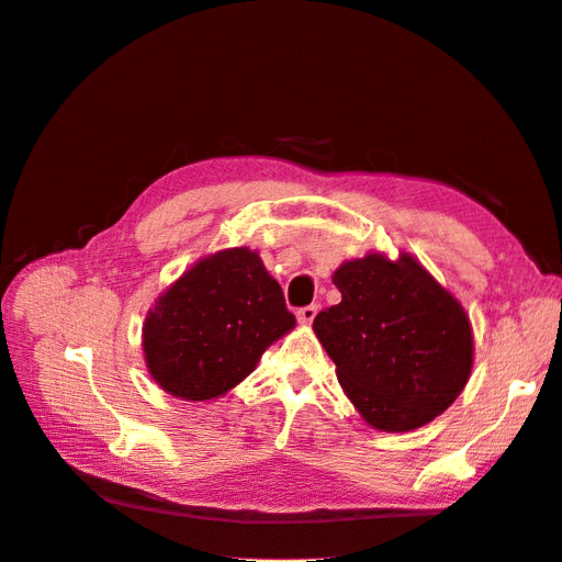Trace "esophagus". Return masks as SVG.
I'll use <instances>...</instances> for the list:
<instances>
[{
    "label": "esophagus",
    "mask_w": 562,
    "mask_h": 562,
    "mask_svg": "<svg viewBox=\"0 0 562 562\" xmlns=\"http://www.w3.org/2000/svg\"><path fill=\"white\" fill-rule=\"evenodd\" d=\"M315 313H318V306L311 304V306L299 308V311H296V318H299V323H301V325H311V323H313V318H315Z\"/></svg>",
    "instance_id": "esophagus-1"
}]
</instances>
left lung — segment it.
I'll return each mask as SVG.
<instances>
[{
	"label": "left lung",
	"instance_id": "obj_1",
	"mask_svg": "<svg viewBox=\"0 0 562 562\" xmlns=\"http://www.w3.org/2000/svg\"><path fill=\"white\" fill-rule=\"evenodd\" d=\"M337 306L315 315L313 333L363 420L380 431L431 423L465 390L472 327L460 301L411 254L341 263Z\"/></svg>",
	"mask_w": 562,
	"mask_h": 562
}]
</instances>
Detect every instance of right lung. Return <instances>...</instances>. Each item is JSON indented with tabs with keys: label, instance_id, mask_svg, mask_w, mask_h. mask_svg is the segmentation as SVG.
Masks as SVG:
<instances>
[{
	"label": "right lung",
	"instance_id": "1",
	"mask_svg": "<svg viewBox=\"0 0 562 562\" xmlns=\"http://www.w3.org/2000/svg\"><path fill=\"white\" fill-rule=\"evenodd\" d=\"M294 325L282 286L258 251L223 249L156 299L142 325L144 361L164 392L211 401L254 372L270 344Z\"/></svg>",
	"mask_w": 562,
	"mask_h": 562
}]
</instances>
